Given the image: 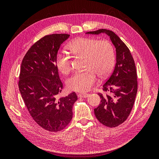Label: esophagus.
<instances>
[{
	"instance_id": "1",
	"label": "esophagus",
	"mask_w": 159,
	"mask_h": 159,
	"mask_svg": "<svg viewBox=\"0 0 159 159\" xmlns=\"http://www.w3.org/2000/svg\"><path fill=\"white\" fill-rule=\"evenodd\" d=\"M89 94L88 93H80L78 94V97L81 98H86L89 97Z\"/></svg>"
}]
</instances>
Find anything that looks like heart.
Returning <instances> with one entry per match:
<instances>
[{
    "mask_svg": "<svg viewBox=\"0 0 159 159\" xmlns=\"http://www.w3.org/2000/svg\"><path fill=\"white\" fill-rule=\"evenodd\" d=\"M68 49L72 54L85 57L84 71L76 72L67 81L72 91L85 92L96 81L95 74L105 78L111 72L115 61V52L111 42L98 40L95 38H78L70 42ZM56 66L62 74L67 75L71 69V59L66 53L60 52L56 59Z\"/></svg>",
    "mask_w": 159,
    "mask_h": 159,
    "instance_id": "b5f03b06",
    "label": "heart"
}]
</instances>
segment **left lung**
<instances>
[{"instance_id": "obj_1", "label": "left lung", "mask_w": 159, "mask_h": 159, "mask_svg": "<svg viewBox=\"0 0 159 159\" xmlns=\"http://www.w3.org/2000/svg\"><path fill=\"white\" fill-rule=\"evenodd\" d=\"M105 33L116 48V64L111 75L103 85V95L99 106L94 109L98 121L112 128L125 122L131 113L137 92V75L133 57L126 44L111 31L99 29L86 34Z\"/></svg>"}]
</instances>
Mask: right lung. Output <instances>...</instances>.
<instances>
[{"label": "right lung", "instance_id": "1", "mask_svg": "<svg viewBox=\"0 0 159 159\" xmlns=\"http://www.w3.org/2000/svg\"><path fill=\"white\" fill-rule=\"evenodd\" d=\"M70 37L54 34L42 37L28 50L22 60L18 87L30 116L50 132L64 129L73 116L72 107L78 99L75 92L63 98V89L56 59L61 44Z\"/></svg>", "mask_w": 159, "mask_h": 159}]
</instances>
